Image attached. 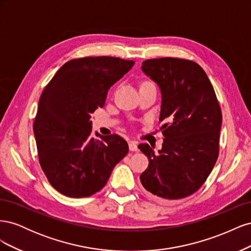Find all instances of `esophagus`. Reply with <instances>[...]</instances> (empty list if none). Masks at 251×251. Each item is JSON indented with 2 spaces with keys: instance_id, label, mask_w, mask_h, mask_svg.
<instances>
[{
  "instance_id": "esophagus-1",
  "label": "esophagus",
  "mask_w": 251,
  "mask_h": 251,
  "mask_svg": "<svg viewBox=\"0 0 251 251\" xmlns=\"http://www.w3.org/2000/svg\"><path fill=\"white\" fill-rule=\"evenodd\" d=\"M128 149H130V151H138V144L136 141H131L130 143H128Z\"/></svg>"
}]
</instances>
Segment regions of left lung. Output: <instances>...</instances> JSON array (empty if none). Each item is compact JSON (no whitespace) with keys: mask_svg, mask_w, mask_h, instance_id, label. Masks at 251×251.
Returning <instances> with one entry per match:
<instances>
[{"mask_svg":"<svg viewBox=\"0 0 251 251\" xmlns=\"http://www.w3.org/2000/svg\"><path fill=\"white\" fill-rule=\"evenodd\" d=\"M141 70L161 92L159 120L162 149L142 143L149 158L140 181L149 195L177 200L196 193L214 169L219 155L221 109L215 90L202 68L192 60L161 57L148 59Z\"/></svg>","mask_w":251,"mask_h":251,"instance_id":"obj_1","label":"left lung"}]
</instances>
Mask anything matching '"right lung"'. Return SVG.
Wrapping results in <instances>:
<instances>
[{"label":"right lung","mask_w":251,"mask_h":251,"mask_svg":"<svg viewBox=\"0 0 251 251\" xmlns=\"http://www.w3.org/2000/svg\"><path fill=\"white\" fill-rule=\"evenodd\" d=\"M133 66V60L111 56L72 59L43 91L33 132L40 164L60 194L83 198L100 192L127 154L120 136L91 135V115L103 107L109 89Z\"/></svg>","instance_id":"right-lung-1"}]
</instances>
